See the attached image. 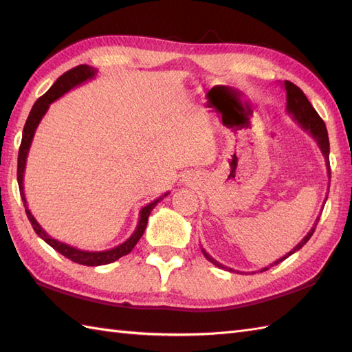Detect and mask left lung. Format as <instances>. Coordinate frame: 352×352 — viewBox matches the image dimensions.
Masks as SVG:
<instances>
[{"label":"left lung","instance_id":"left-lung-1","mask_svg":"<svg viewBox=\"0 0 352 352\" xmlns=\"http://www.w3.org/2000/svg\"><path fill=\"white\" fill-rule=\"evenodd\" d=\"M283 87L286 89V102H287V104H286V110H287V113L292 116V119H294L295 122L300 124V126H301V129H302L304 131H307V133L310 134V136L316 140V144H318V146H319V149H320V153H322L324 159H325L327 170H328V178H330V159H328V157H330V140H328V133H327L325 122H324L322 119H320V116L316 113V110L313 109L310 101L307 100V96L304 95V92L301 91L300 87L295 86L294 83H292V81H287V80L283 83ZM325 201H327V198H325ZM318 221H319V218L316 219L315 226L311 227V230L309 231L307 236H305V237L302 239V241L295 246L294 250L289 251V252L286 254V256H283L281 258L275 260L274 263H271V265L263 267V269H260V272L267 271V269L271 267V266L281 263V261H283L284 258H287V257L292 256V254H294V252L300 251V250L302 248V246L309 242V239L313 236V233H315V228H316V226H318ZM201 251H203L204 257H206L208 261H210V263H213L214 266H218V267H221V269H227V271H230V272L233 271V269H231V267L223 266L222 263H219V261H216V260L210 256V254L206 252V250L201 248Z\"/></svg>","mask_w":352,"mask_h":352}]
</instances>
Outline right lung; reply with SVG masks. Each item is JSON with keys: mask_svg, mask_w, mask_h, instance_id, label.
<instances>
[{"mask_svg": "<svg viewBox=\"0 0 352 352\" xmlns=\"http://www.w3.org/2000/svg\"><path fill=\"white\" fill-rule=\"evenodd\" d=\"M96 74H98V71H96L95 68H92V66L80 65V66H76V68L69 69L68 72H65L63 76H60V77L56 80V83L48 89L47 94H43L41 98L34 102L32 111H30V115L27 118V122L24 125V131H22V140H21L19 154H18V184H19V192H21L22 203H24V207H25L27 218H28L30 222H32V226H33V228L36 231V234L39 236L42 241L47 242L50 246H52V248H54L57 252H60L62 256H65L66 258H69L72 261H76V263L85 265V266H101V265L113 263V261H116L118 258H121V257L126 256V254H129V252H131V250L139 242V239L142 237V234L145 233L148 218H149V214H151L153 208L157 206V203H160V201L169 193V192L163 193L162 197L151 201V203L146 204L145 207H142V210L139 213V222H138V226H136V230L133 231V234L129 239H126L125 242H122L121 245H118V246H115V248H110V250H104V251H85V250H78V248H74V246H71L68 243H63L60 241H57V239H52L47 233V231H45L41 227V223L36 221L33 213L30 212L28 204H27L25 193H24V172H25L28 151H30V146H32V142H33V138H34L36 129H37V126H39L42 118L48 111L51 102H54L56 100L60 98V96H63L66 92H69L71 89L86 83L87 80L95 78Z\"/></svg>", "mask_w": 352, "mask_h": 352, "instance_id": "obj_1", "label": "right lung"}]
</instances>
